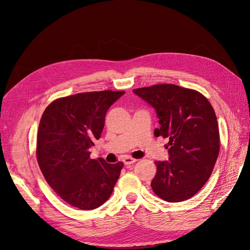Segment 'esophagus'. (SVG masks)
I'll use <instances>...</instances> for the list:
<instances>
[{
	"mask_svg": "<svg viewBox=\"0 0 250 250\" xmlns=\"http://www.w3.org/2000/svg\"><path fill=\"white\" fill-rule=\"evenodd\" d=\"M136 161H138V160H137V159L132 158V157H125V158H124V160H123V162H124V164H125V165L133 164V163H135Z\"/></svg>",
	"mask_w": 250,
	"mask_h": 250,
	"instance_id": "obj_1",
	"label": "esophagus"
}]
</instances>
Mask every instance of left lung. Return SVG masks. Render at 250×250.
<instances>
[{
  "label": "left lung",
  "mask_w": 250,
  "mask_h": 250,
  "mask_svg": "<svg viewBox=\"0 0 250 250\" xmlns=\"http://www.w3.org/2000/svg\"><path fill=\"white\" fill-rule=\"evenodd\" d=\"M159 118L156 137L169 140V158L157 161L153 191L169 203L190 199L211 176L220 150L217 116L200 92L173 84L133 90Z\"/></svg>",
  "instance_id": "1"
}]
</instances>
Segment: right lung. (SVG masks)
Listing matches in <instances>:
<instances>
[{
    "instance_id": "1",
    "label": "right lung",
    "mask_w": 250,
    "mask_h": 250,
    "mask_svg": "<svg viewBox=\"0 0 250 250\" xmlns=\"http://www.w3.org/2000/svg\"><path fill=\"white\" fill-rule=\"evenodd\" d=\"M125 91L79 93L51 102L37 133L36 156L42 172L61 198L81 209H94L106 202L120 177L123 162L91 159L104 127L105 114Z\"/></svg>"
}]
</instances>
